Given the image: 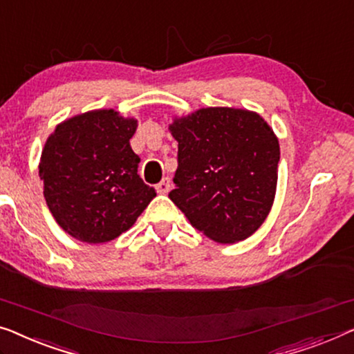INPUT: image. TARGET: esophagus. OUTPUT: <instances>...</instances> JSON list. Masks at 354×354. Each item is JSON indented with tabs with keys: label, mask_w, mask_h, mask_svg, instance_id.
I'll return each mask as SVG.
<instances>
[{
	"label": "esophagus",
	"mask_w": 354,
	"mask_h": 354,
	"mask_svg": "<svg viewBox=\"0 0 354 354\" xmlns=\"http://www.w3.org/2000/svg\"><path fill=\"white\" fill-rule=\"evenodd\" d=\"M171 180H169V178H162V180L158 183L156 185V192L160 193V194H166V193H169V189H171Z\"/></svg>",
	"instance_id": "esophagus-1"
}]
</instances>
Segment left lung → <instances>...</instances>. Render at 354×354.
Wrapping results in <instances>:
<instances>
[{"mask_svg":"<svg viewBox=\"0 0 354 354\" xmlns=\"http://www.w3.org/2000/svg\"><path fill=\"white\" fill-rule=\"evenodd\" d=\"M178 142L172 203L220 244L254 234L268 217L278 183L279 142L255 111L207 106L174 118Z\"/></svg>","mask_w":354,"mask_h":354,"instance_id":"obj_1","label":"left lung"}]
</instances>
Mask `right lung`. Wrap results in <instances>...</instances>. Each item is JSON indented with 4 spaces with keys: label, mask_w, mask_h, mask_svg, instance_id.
Segmentation results:
<instances>
[{
    "label": "right lung",
    "mask_w": 354,
    "mask_h": 354,
    "mask_svg": "<svg viewBox=\"0 0 354 354\" xmlns=\"http://www.w3.org/2000/svg\"><path fill=\"white\" fill-rule=\"evenodd\" d=\"M136 129L134 118L92 110L62 121L46 140L39 160L44 199L71 238L109 243L156 196L137 174L140 158L129 143Z\"/></svg>",
    "instance_id": "1"
}]
</instances>
